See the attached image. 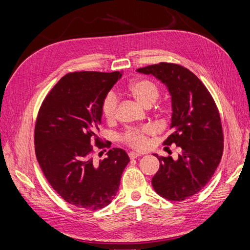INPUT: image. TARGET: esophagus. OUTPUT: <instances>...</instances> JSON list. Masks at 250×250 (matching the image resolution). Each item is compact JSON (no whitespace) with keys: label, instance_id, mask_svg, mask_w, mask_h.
Here are the masks:
<instances>
[{"label":"esophagus","instance_id":"obj_1","mask_svg":"<svg viewBox=\"0 0 250 250\" xmlns=\"http://www.w3.org/2000/svg\"><path fill=\"white\" fill-rule=\"evenodd\" d=\"M129 157H130V160H134V158H137V157H139V156H141L142 154L141 153H137V152H129Z\"/></svg>","mask_w":250,"mask_h":250}]
</instances>
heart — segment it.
Instances as JSON below:
<instances>
[{"mask_svg": "<svg viewBox=\"0 0 250 250\" xmlns=\"http://www.w3.org/2000/svg\"><path fill=\"white\" fill-rule=\"evenodd\" d=\"M128 93L141 104L145 105V106H151L158 99L161 90L154 81L150 79H139L133 81L128 86ZM118 96L113 92H109L102 101L101 110L103 117L108 122L115 121L118 115ZM154 132L155 127L151 124L141 127H129L119 135V139L127 146L137 150H143L148 146V137Z\"/></svg>", "mask_w": 250, "mask_h": 250, "instance_id": "obj_1", "label": "heart"}]
</instances>
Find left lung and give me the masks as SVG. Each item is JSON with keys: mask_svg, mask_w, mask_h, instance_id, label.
<instances>
[{"mask_svg": "<svg viewBox=\"0 0 250 250\" xmlns=\"http://www.w3.org/2000/svg\"><path fill=\"white\" fill-rule=\"evenodd\" d=\"M138 72L152 74L172 96L173 132L164 145L176 144L181 152L177 161L156 155L160 169L152 186L163 198L183 201L206 187L221 161L224 138L218 107L202 81L183 65L160 62Z\"/></svg>", "mask_w": 250, "mask_h": 250, "instance_id": "left-lung-1", "label": "left lung"}]
</instances>
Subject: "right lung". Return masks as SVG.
<instances>
[{
    "instance_id": "obj_1",
    "label": "right lung",
    "mask_w": 250,
    "mask_h": 250,
    "mask_svg": "<svg viewBox=\"0 0 250 250\" xmlns=\"http://www.w3.org/2000/svg\"><path fill=\"white\" fill-rule=\"evenodd\" d=\"M121 76L120 72L66 74L48 93L37 113L36 158L53 190L72 206L88 210L108 206L130 162L120 148L110 149L98 164L93 157L95 147H110L97 132L102 101Z\"/></svg>"
}]
</instances>
